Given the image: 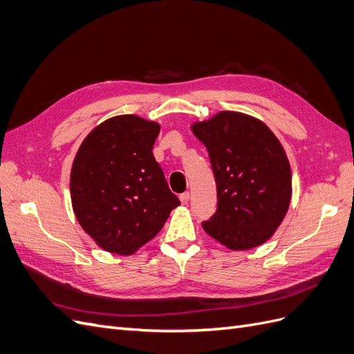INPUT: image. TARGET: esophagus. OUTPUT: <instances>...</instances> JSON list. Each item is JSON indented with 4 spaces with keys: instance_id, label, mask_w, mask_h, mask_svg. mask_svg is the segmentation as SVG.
Returning a JSON list of instances; mask_svg holds the SVG:
<instances>
[{
    "instance_id": "esophagus-1",
    "label": "esophagus",
    "mask_w": 354,
    "mask_h": 354,
    "mask_svg": "<svg viewBox=\"0 0 354 354\" xmlns=\"http://www.w3.org/2000/svg\"><path fill=\"white\" fill-rule=\"evenodd\" d=\"M189 198H190V194H189V192H185V194H181V195H180V201H181V203H187V202H189Z\"/></svg>"
}]
</instances>
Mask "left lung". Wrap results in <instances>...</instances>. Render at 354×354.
<instances>
[{"instance_id": "left-lung-1", "label": "left lung", "mask_w": 354, "mask_h": 354, "mask_svg": "<svg viewBox=\"0 0 354 354\" xmlns=\"http://www.w3.org/2000/svg\"><path fill=\"white\" fill-rule=\"evenodd\" d=\"M192 131L207 147L217 185V209L203 230L233 251L270 239L292 194L281 142L260 120L230 111L194 124Z\"/></svg>"}]
</instances>
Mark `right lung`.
<instances>
[{
	"instance_id": "right-lung-1",
	"label": "right lung",
	"mask_w": 354,
	"mask_h": 354,
	"mask_svg": "<svg viewBox=\"0 0 354 354\" xmlns=\"http://www.w3.org/2000/svg\"><path fill=\"white\" fill-rule=\"evenodd\" d=\"M159 125L136 115L102 122L85 137L71 171L81 227L103 250L133 254L180 205L152 153Z\"/></svg>"
}]
</instances>
